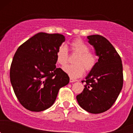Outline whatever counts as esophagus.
<instances>
[{"label": "esophagus", "instance_id": "obj_1", "mask_svg": "<svg viewBox=\"0 0 133 133\" xmlns=\"http://www.w3.org/2000/svg\"><path fill=\"white\" fill-rule=\"evenodd\" d=\"M77 81H78L76 79H73V78H70V83H74V82H77Z\"/></svg>", "mask_w": 133, "mask_h": 133}]
</instances>
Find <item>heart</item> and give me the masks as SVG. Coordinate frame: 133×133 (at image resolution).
<instances>
[{"mask_svg":"<svg viewBox=\"0 0 133 133\" xmlns=\"http://www.w3.org/2000/svg\"><path fill=\"white\" fill-rule=\"evenodd\" d=\"M70 48L73 53L78 54L74 60L75 64L69 65L64 69V72L72 78H78L84 74V69L87 72L94 69L97 63L96 55L89 51V47L80 38L72 41L70 43ZM56 63L65 66L69 62V52L65 45L62 44L56 52Z\"/></svg>","mask_w":133,"mask_h":133,"instance_id":"obj_1","label":"heart"}]
</instances>
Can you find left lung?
<instances>
[{
  "label": "left lung",
  "instance_id": "1",
  "mask_svg": "<svg viewBox=\"0 0 133 133\" xmlns=\"http://www.w3.org/2000/svg\"><path fill=\"white\" fill-rule=\"evenodd\" d=\"M99 57L92 70L86 77L84 89L77 96L78 104L92 114L105 112L113 105L123 84L121 56L111 43L98 35L87 36Z\"/></svg>",
  "mask_w": 133,
  "mask_h": 133
}]
</instances>
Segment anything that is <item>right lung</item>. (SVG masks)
I'll list each match as a JSON object with an SVG mask.
<instances>
[{"label": "right lung", "instance_id": "obj_1", "mask_svg": "<svg viewBox=\"0 0 133 133\" xmlns=\"http://www.w3.org/2000/svg\"><path fill=\"white\" fill-rule=\"evenodd\" d=\"M65 41L61 34L39 32L18 48L12 61L10 78L18 101L25 109L40 112L49 109L69 77L56 68V52Z\"/></svg>", "mask_w": 133, "mask_h": 133}]
</instances>
